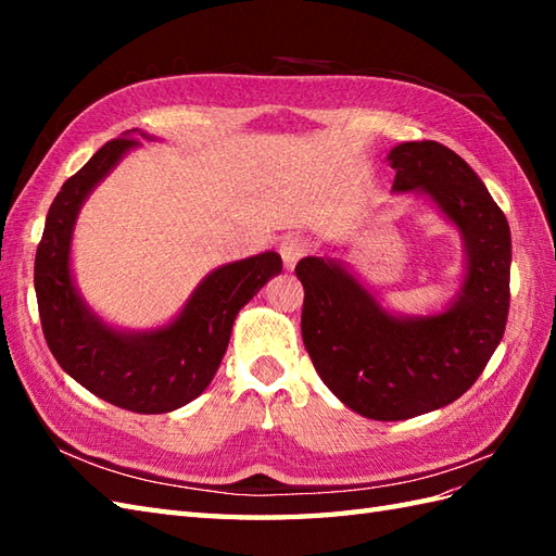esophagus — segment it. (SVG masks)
I'll return each instance as SVG.
<instances>
[{"label":"esophagus","instance_id":"obj_1","mask_svg":"<svg viewBox=\"0 0 556 556\" xmlns=\"http://www.w3.org/2000/svg\"><path fill=\"white\" fill-rule=\"evenodd\" d=\"M308 251H311L308 239H303V236H299V233H289L279 243V255H281V260H285V267H289V269L296 267L299 260Z\"/></svg>","mask_w":556,"mask_h":556}]
</instances>
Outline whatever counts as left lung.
<instances>
[{
  "instance_id": "obj_1",
  "label": "left lung",
  "mask_w": 556,
  "mask_h": 556,
  "mask_svg": "<svg viewBox=\"0 0 556 556\" xmlns=\"http://www.w3.org/2000/svg\"><path fill=\"white\" fill-rule=\"evenodd\" d=\"M394 193H422L456 224L466 279L446 311L396 317L334 257H303V344L320 380L351 410L406 420L468 392L500 346L509 315L511 231L478 174L434 140L387 155Z\"/></svg>"
}]
</instances>
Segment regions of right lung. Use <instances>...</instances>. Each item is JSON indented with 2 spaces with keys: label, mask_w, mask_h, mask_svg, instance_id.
Returning a JSON list of instances; mask_svg holds the SVG:
<instances>
[{
  "label": "right lung",
  "mask_w": 556,
  "mask_h": 556,
  "mask_svg": "<svg viewBox=\"0 0 556 556\" xmlns=\"http://www.w3.org/2000/svg\"><path fill=\"white\" fill-rule=\"evenodd\" d=\"M138 146L126 131L66 179L35 253V293L47 346L78 384L126 410L169 413L205 392L227 353L236 315L279 275L281 257L267 251L210 271L179 317L160 329L119 332L104 325L71 279V236L83 200Z\"/></svg>",
  "instance_id": "1"
}]
</instances>
